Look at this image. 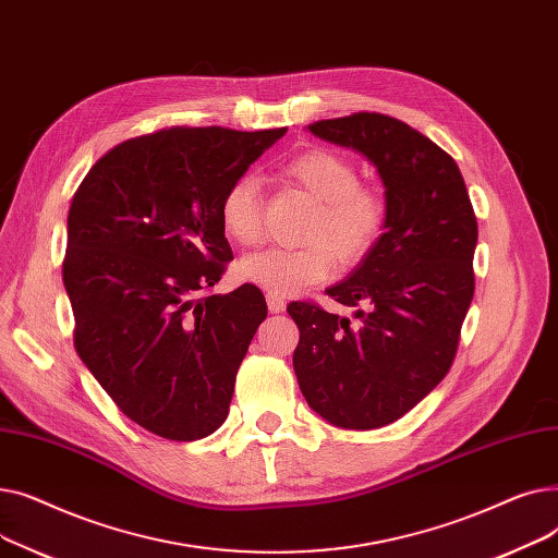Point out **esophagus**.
Wrapping results in <instances>:
<instances>
[{
    "label": "esophagus",
    "mask_w": 558,
    "mask_h": 558,
    "mask_svg": "<svg viewBox=\"0 0 558 558\" xmlns=\"http://www.w3.org/2000/svg\"><path fill=\"white\" fill-rule=\"evenodd\" d=\"M267 305H269L271 314H280L287 307V303L280 296H274V294H267Z\"/></svg>",
    "instance_id": "34e87169"
}]
</instances>
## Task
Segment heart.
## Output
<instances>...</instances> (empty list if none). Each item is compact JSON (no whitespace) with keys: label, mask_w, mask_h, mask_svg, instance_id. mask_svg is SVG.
Masks as SVG:
<instances>
[{"label":"heart","mask_w":558,"mask_h":558,"mask_svg":"<svg viewBox=\"0 0 558 558\" xmlns=\"http://www.w3.org/2000/svg\"><path fill=\"white\" fill-rule=\"evenodd\" d=\"M284 173L320 203L307 230V246L267 248L244 257L238 276L274 296H294L299 291L328 280L335 274V255L343 264L360 262L385 228L387 208L377 192L360 185L355 165L326 149L296 156ZM219 221L226 238L240 246H253L262 238V185L255 173L234 179L219 203Z\"/></svg>","instance_id":"1"}]
</instances>
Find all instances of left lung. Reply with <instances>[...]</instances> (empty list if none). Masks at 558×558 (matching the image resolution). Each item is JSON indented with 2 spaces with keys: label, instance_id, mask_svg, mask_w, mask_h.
Wrapping results in <instances>:
<instances>
[{
  "label": "left lung",
  "instance_id": "8db88e82",
  "mask_svg": "<svg viewBox=\"0 0 558 558\" xmlns=\"http://www.w3.org/2000/svg\"><path fill=\"white\" fill-rule=\"evenodd\" d=\"M307 131L364 156L385 185V232L345 280L326 289L357 324L291 303L301 330L299 387L314 412L343 429L389 425L452 366L473 301L477 219L457 162L393 117L355 112Z\"/></svg>",
  "mask_w": 558,
  "mask_h": 558
}]
</instances>
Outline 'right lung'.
I'll return each instance as SVG.
<instances>
[{"label": "right lung", "instance_id": "obj_1", "mask_svg": "<svg viewBox=\"0 0 558 558\" xmlns=\"http://www.w3.org/2000/svg\"><path fill=\"white\" fill-rule=\"evenodd\" d=\"M287 129H165L117 144L68 215L63 282L76 353L133 423L196 441L228 416L234 375L267 303L255 284L215 287L232 251L226 187Z\"/></svg>", "mask_w": 558, "mask_h": 558}]
</instances>
